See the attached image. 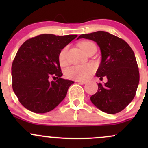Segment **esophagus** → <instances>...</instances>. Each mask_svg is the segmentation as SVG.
<instances>
[{
	"mask_svg": "<svg viewBox=\"0 0 148 148\" xmlns=\"http://www.w3.org/2000/svg\"><path fill=\"white\" fill-rule=\"evenodd\" d=\"M76 82L79 83L80 84H86V81H79V80H76Z\"/></svg>",
	"mask_w": 148,
	"mask_h": 148,
	"instance_id": "1",
	"label": "esophagus"
}]
</instances>
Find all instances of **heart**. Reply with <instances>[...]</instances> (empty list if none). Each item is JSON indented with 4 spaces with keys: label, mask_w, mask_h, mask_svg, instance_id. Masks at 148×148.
<instances>
[{
    "label": "heart",
    "mask_w": 148,
    "mask_h": 148,
    "mask_svg": "<svg viewBox=\"0 0 148 148\" xmlns=\"http://www.w3.org/2000/svg\"><path fill=\"white\" fill-rule=\"evenodd\" d=\"M95 45L93 42L90 41H82L79 43V47L81 50L85 53H87L92 46ZM67 47H64L60 51L58 54V60L61 65H64L67 62ZM95 67L92 64H84L74 65L69 67L66 70V76L69 79L79 80V81H85L89 79L95 72Z\"/></svg>",
    "instance_id": "1"
}]
</instances>
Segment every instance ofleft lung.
Masks as SVG:
<instances>
[{"mask_svg": "<svg viewBox=\"0 0 148 148\" xmlns=\"http://www.w3.org/2000/svg\"><path fill=\"white\" fill-rule=\"evenodd\" d=\"M95 42L101 53L96 76L106 83L98 84V90L91 96L92 103L101 111L115 114L126 108L135 97L139 71L135 55L123 39L105 31L84 34L78 37Z\"/></svg>", "mask_w": 148, "mask_h": 148, "instance_id": "obj_1", "label": "left lung"}]
</instances>
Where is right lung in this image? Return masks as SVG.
Wrapping results in <instances>:
<instances>
[{"mask_svg": "<svg viewBox=\"0 0 148 148\" xmlns=\"http://www.w3.org/2000/svg\"><path fill=\"white\" fill-rule=\"evenodd\" d=\"M76 37L42 34L20 47L12 65V79L14 92L25 108L47 113L64 99L74 82L61 78L58 54ZM51 76L56 81L49 80Z\"/></svg>", "mask_w": 148, "mask_h": 148, "instance_id": "1", "label": "right lung"}]
</instances>
